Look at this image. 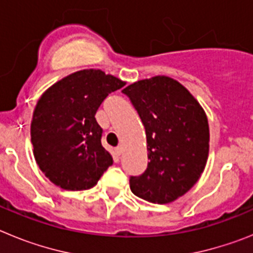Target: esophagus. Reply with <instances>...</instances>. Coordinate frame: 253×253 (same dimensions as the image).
<instances>
[{
  "mask_svg": "<svg viewBox=\"0 0 253 253\" xmlns=\"http://www.w3.org/2000/svg\"><path fill=\"white\" fill-rule=\"evenodd\" d=\"M115 153L118 154V156H120V154L123 153V147L122 146L116 147V148H115Z\"/></svg>",
  "mask_w": 253,
  "mask_h": 253,
  "instance_id": "esophagus-1",
  "label": "esophagus"
}]
</instances>
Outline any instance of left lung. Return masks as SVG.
<instances>
[{"mask_svg": "<svg viewBox=\"0 0 253 253\" xmlns=\"http://www.w3.org/2000/svg\"><path fill=\"white\" fill-rule=\"evenodd\" d=\"M147 135L148 166L129 180L134 195L167 204L186 194L202 176L209 154L205 111L186 87L167 76L125 87Z\"/></svg>", "mask_w": 253, "mask_h": 253, "instance_id": "1", "label": "left lung"}]
</instances>
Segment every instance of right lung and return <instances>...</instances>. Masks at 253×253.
Masks as SVG:
<instances>
[{"label":"right lung","instance_id":"right-lung-1","mask_svg":"<svg viewBox=\"0 0 253 253\" xmlns=\"http://www.w3.org/2000/svg\"><path fill=\"white\" fill-rule=\"evenodd\" d=\"M123 86L124 81L101 69H84L42 95L31 120V143L38 166L53 184L72 191L91 189L113 165L95 115L107 95Z\"/></svg>","mask_w":253,"mask_h":253}]
</instances>
